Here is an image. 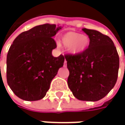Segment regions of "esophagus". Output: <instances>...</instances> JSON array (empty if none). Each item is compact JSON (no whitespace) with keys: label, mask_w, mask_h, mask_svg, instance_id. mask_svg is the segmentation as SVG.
Here are the masks:
<instances>
[{"label":"esophagus","mask_w":125,"mask_h":125,"mask_svg":"<svg viewBox=\"0 0 125 125\" xmlns=\"http://www.w3.org/2000/svg\"><path fill=\"white\" fill-rule=\"evenodd\" d=\"M66 65H67V61H66V60H65V61H64V65L65 66Z\"/></svg>","instance_id":"34e87169"}]
</instances>
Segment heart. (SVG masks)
I'll list each match as a JSON object with an SVG mask.
<instances>
[{
	"label": "heart",
	"instance_id": "1",
	"mask_svg": "<svg viewBox=\"0 0 125 125\" xmlns=\"http://www.w3.org/2000/svg\"><path fill=\"white\" fill-rule=\"evenodd\" d=\"M61 41L64 47H67L68 52L73 55H81L84 52L90 42L88 36L75 31H68L65 33L62 37Z\"/></svg>",
	"mask_w": 125,
	"mask_h": 125
}]
</instances>
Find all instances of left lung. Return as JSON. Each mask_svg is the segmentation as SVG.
<instances>
[{
  "mask_svg": "<svg viewBox=\"0 0 125 125\" xmlns=\"http://www.w3.org/2000/svg\"><path fill=\"white\" fill-rule=\"evenodd\" d=\"M88 36V47L78 55H66L70 74L68 85L73 96L81 101L96 102L106 96L117 80L119 58L114 42L108 36L82 29Z\"/></svg>",
  "mask_w": 125,
  "mask_h": 125,
  "instance_id": "left-lung-1",
  "label": "left lung"
}]
</instances>
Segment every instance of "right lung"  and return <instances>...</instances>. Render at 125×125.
<instances>
[{"instance_id":"1","label":"right lung","mask_w":125,"mask_h":125,"mask_svg":"<svg viewBox=\"0 0 125 125\" xmlns=\"http://www.w3.org/2000/svg\"><path fill=\"white\" fill-rule=\"evenodd\" d=\"M62 29L45 23L20 34L10 45L6 60L7 83L13 92L25 101L43 99L65 57L52 54L57 45L53 37Z\"/></svg>"}]
</instances>
